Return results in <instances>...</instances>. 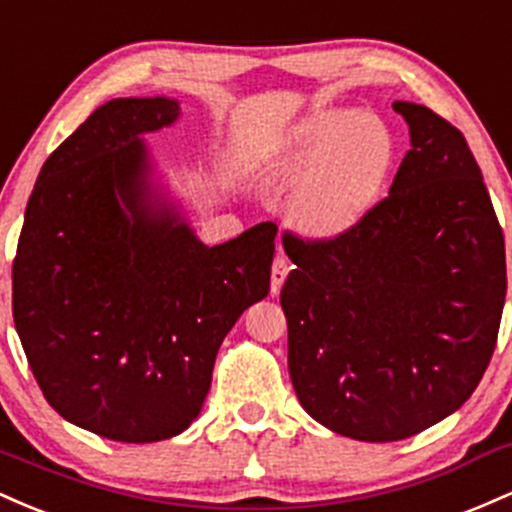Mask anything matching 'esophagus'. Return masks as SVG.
I'll list each match as a JSON object with an SVG mask.
<instances>
[{
  "label": "esophagus",
  "instance_id": "obj_1",
  "mask_svg": "<svg viewBox=\"0 0 512 512\" xmlns=\"http://www.w3.org/2000/svg\"><path fill=\"white\" fill-rule=\"evenodd\" d=\"M287 273H290V261L283 256H278L273 261V268H271V292L273 295H278L280 287H283Z\"/></svg>",
  "mask_w": 512,
  "mask_h": 512
}]
</instances>
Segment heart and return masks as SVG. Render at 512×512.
<instances>
[{
    "label": "heart",
    "mask_w": 512,
    "mask_h": 512,
    "mask_svg": "<svg viewBox=\"0 0 512 512\" xmlns=\"http://www.w3.org/2000/svg\"><path fill=\"white\" fill-rule=\"evenodd\" d=\"M394 142L372 113L317 111L302 118L258 164L263 181L300 174L290 220L307 237H333L358 220L389 174Z\"/></svg>",
    "instance_id": "b5f03b06"
}]
</instances>
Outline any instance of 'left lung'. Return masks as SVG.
<instances>
[{
    "label": "left lung",
    "mask_w": 512,
    "mask_h": 512,
    "mask_svg": "<svg viewBox=\"0 0 512 512\" xmlns=\"http://www.w3.org/2000/svg\"><path fill=\"white\" fill-rule=\"evenodd\" d=\"M411 149L389 195L329 241L292 237L280 304L304 411L363 442L411 438L484 377L505 304V241L472 149L394 101Z\"/></svg>",
    "instance_id": "obj_1"
}]
</instances>
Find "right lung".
<instances>
[{"label":"right lung","instance_id":"add662e5","mask_svg":"<svg viewBox=\"0 0 512 512\" xmlns=\"http://www.w3.org/2000/svg\"><path fill=\"white\" fill-rule=\"evenodd\" d=\"M169 96L96 108L40 169L14 258V324L48 404L116 442L198 418L217 350L271 290L273 222L208 246L157 183L145 137Z\"/></svg>","mask_w":512,"mask_h":512}]
</instances>
